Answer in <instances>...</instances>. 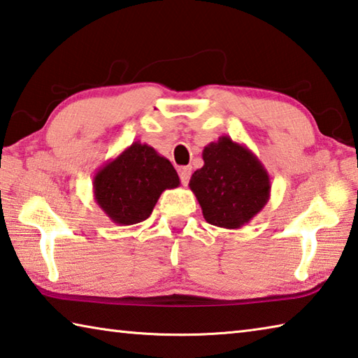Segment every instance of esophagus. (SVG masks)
Here are the masks:
<instances>
[{
	"label": "esophagus",
	"instance_id": "obj_1",
	"mask_svg": "<svg viewBox=\"0 0 358 358\" xmlns=\"http://www.w3.org/2000/svg\"><path fill=\"white\" fill-rule=\"evenodd\" d=\"M178 172H180L181 183L186 186L187 183H189V178H191V167H181Z\"/></svg>",
	"mask_w": 358,
	"mask_h": 358
}]
</instances>
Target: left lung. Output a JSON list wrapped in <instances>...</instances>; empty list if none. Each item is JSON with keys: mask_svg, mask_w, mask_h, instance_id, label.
Instances as JSON below:
<instances>
[{"mask_svg": "<svg viewBox=\"0 0 358 358\" xmlns=\"http://www.w3.org/2000/svg\"><path fill=\"white\" fill-rule=\"evenodd\" d=\"M203 166L192 173L189 187L205 221L216 227L240 229L260 213L270 199L271 181L252 151L221 136L202 151Z\"/></svg>", "mask_w": 358, "mask_h": 358, "instance_id": "obj_1", "label": "left lung"}]
</instances>
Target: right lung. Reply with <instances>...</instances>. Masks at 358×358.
<instances>
[{
  "label": "right lung",
  "instance_id": "right-lung-1",
  "mask_svg": "<svg viewBox=\"0 0 358 358\" xmlns=\"http://www.w3.org/2000/svg\"><path fill=\"white\" fill-rule=\"evenodd\" d=\"M178 186V173L171 161L141 142L107 161L93 178L96 203L118 226L145 221L161 194Z\"/></svg>",
  "mask_w": 358,
  "mask_h": 358
}]
</instances>
